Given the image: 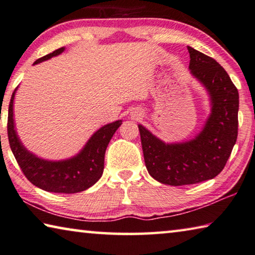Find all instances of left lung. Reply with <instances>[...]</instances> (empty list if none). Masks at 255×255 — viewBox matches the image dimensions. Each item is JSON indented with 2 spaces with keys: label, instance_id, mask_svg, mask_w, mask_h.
<instances>
[{
  "label": "left lung",
  "instance_id": "8db88e82",
  "mask_svg": "<svg viewBox=\"0 0 255 255\" xmlns=\"http://www.w3.org/2000/svg\"><path fill=\"white\" fill-rule=\"evenodd\" d=\"M191 74L206 87L211 114L193 140L165 143L139 125L145 167L156 181L174 186L216 177L231 156L239 131V91L214 58L187 46Z\"/></svg>",
  "mask_w": 255,
  "mask_h": 255
}]
</instances>
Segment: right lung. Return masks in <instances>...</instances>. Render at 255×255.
Instances as JSON below:
<instances>
[{"label":"right lung","instance_id":"add662e5","mask_svg":"<svg viewBox=\"0 0 255 255\" xmlns=\"http://www.w3.org/2000/svg\"><path fill=\"white\" fill-rule=\"evenodd\" d=\"M63 51L64 47L58 48L38 58L33 64L49 60ZM16 88L12 94L9 105L7 136L12 152L24 176L39 189L54 193H78L93 186L102 177L106 148L122 121L119 120L100 128L88 140L85 148L70 159L60 161L41 159L23 147L14 130L13 100Z\"/></svg>","mask_w":255,"mask_h":255}]
</instances>
